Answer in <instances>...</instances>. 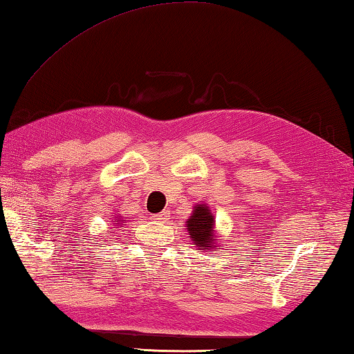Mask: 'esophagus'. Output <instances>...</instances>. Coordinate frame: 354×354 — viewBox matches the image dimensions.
Segmentation results:
<instances>
[{
	"label": "esophagus",
	"mask_w": 354,
	"mask_h": 354,
	"mask_svg": "<svg viewBox=\"0 0 354 354\" xmlns=\"http://www.w3.org/2000/svg\"><path fill=\"white\" fill-rule=\"evenodd\" d=\"M169 216H170L169 212H167V210H162V212H160V214H158V215L155 216V220H158V221H160V223H164Z\"/></svg>",
	"instance_id": "obj_1"
}]
</instances>
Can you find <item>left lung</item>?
Returning <instances> with one entry per match:
<instances>
[{"label":"left lung","instance_id":"8db88e82","mask_svg":"<svg viewBox=\"0 0 354 354\" xmlns=\"http://www.w3.org/2000/svg\"><path fill=\"white\" fill-rule=\"evenodd\" d=\"M185 227L189 230L190 241L195 244L198 250L216 248L215 218L212 215L209 205L196 204L194 214L185 221Z\"/></svg>","mask_w":354,"mask_h":354}]
</instances>
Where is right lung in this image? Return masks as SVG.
<instances>
[{
    "label": "right lung",
    "mask_w": 354,
    "mask_h": 354,
    "mask_svg": "<svg viewBox=\"0 0 354 354\" xmlns=\"http://www.w3.org/2000/svg\"><path fill=\"white\" fill-rule=\"evenodd\" d=\"M120 221H124V220H115V223H114V226H118V224H120Z\"/></svg>",
    "instance_id": "1"
}]
</instances>
